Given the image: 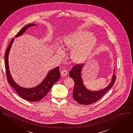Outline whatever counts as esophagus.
Returning a JSON list of instances; mask_svg holds the SVG:
<instances>
[{
    "instance_id": "esophagus-1",
    "label": "esophagus",
    "mask_w": 133,
    "mask_h": 133,
    "mask_svg": "<svg viewBox=\"0 0 133 133\" xmlns=\"http://www.w3.org/2000/svg\"><path fill=\"white\" fill-rule=\"evenodd\" d=\"M68 74V72L66 70H63L61 72V75L63 76V77H64V76H66Z\"/></svg>"
}]
</instances>
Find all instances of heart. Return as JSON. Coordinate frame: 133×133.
Masks as SVG:
<instances>
[{
  "mask_svg": "<svg viewBox=\"0 0 133 133\" xmlns=\"http://www.w3.org/2000/svg\"><path fill=\"white\" fill-rule=\"evenodd\" d=\"M95 36L87 31L80 30L68 34L63 37L62 43L63 47L71 50L70 58L73 62L80 64L85 62L91 55L96 44ZM57 55L63 57L64 52L63 49L57 46Z\"/></svg>",
  "mask_w": 133,
  "mask_h": 133,
  "instance_id": "obj_1",
  "label": "heart"
}]
</instances>
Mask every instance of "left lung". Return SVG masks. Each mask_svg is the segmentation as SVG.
<instances>
[{
	"mask_svg": "<svg viewBox=\"0 0 133 133\" xmlns=\"http://www.w3.org/2000/svg\"><path fill=\"white\" fill-rule=\"evenodd\" d=\"M84 65V64L75 65L69 72V76L75 81L73 98L79 104L87 105L97 101L110 89L115 83L116 76L114 73L110 83L104 89L98 91L89 90L84 85L81 77V71Z\"/></svg>",
	"mask_w": 133,
	"mask_h": 133,
	"instance_id": "left-lung-1",
	"label": "left lung"
}]
</instances>
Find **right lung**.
I'll use <instances>...</instances> for the list:
<instances>
[{
  "label": "right lung",
  "mask_w": 133,
  "mask_h": 133,
  "mask_svg": "<svg viewBox=\"0 0 133 133\" xmlns=\"http://www.w3.org/2000/svg\"><path fill=\"white\" fill-rule=\"evenodd\" d=\"M35 25H36L34 24H30L26 25L23 28H22L21 30L17 33L16 37L22 35L26 31L29 27ZM14 41V38L11 41L8 46V48L6 50L5 55V68L8 82L13 88V89L17 92L19 96L23 99L32 102L39 101L47 95L48 92L51 89L53 85L60 79V71H59L60 68H59V66H57L55 68L50 70L43 81L35 87L26 88L19 85L13 80L10 75L8 64L9 53Z\"/></svg>",
  "instance_id": "1"
}]
</instances>
